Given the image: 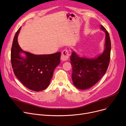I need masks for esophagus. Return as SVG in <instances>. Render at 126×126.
Returning <instances> with one entry per match:
<instances>
[{"instance_id": "34e87169", "label": "esophagus", "mask_w": 126, "mask_h": 126, "mask_svg": "<svg viewBox=\"0 0 126 126\" xmlns=\"http://www.w3.org/2000/svg\"><path fill=\"white\" fill-rule=\"evenodd\" d=\"M69 55H70L68 49H64V50H63L62 53V56H61L62 60L63 61L67 60L69 58Z\"/></svg>"}]
</instances>
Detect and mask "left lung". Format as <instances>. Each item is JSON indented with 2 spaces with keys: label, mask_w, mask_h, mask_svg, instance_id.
Here are the masks:
<instances>
[{
  "label": "left lung",
  "mask_w": 126,
  "mask_h": 126,
  "mask_svg": "<svg viewBox=\"0 0 126 126\" xmlns=\"http://www.w3.org/2000/svg\"><path fill=\"white\" fill-rule=\"evenodd\" d=\"M106 33L105 49L98 57L89 59L79 57L74 52L71 56L73 84L78 89L86 90L94 85L104 75L110 62L111 41L108 32L101 25Z\"/></svg>",
  "instance_id": "obj_1"
}]
</instances>
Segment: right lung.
Listing matches in <instances>:
<instances>
[{
    "instance_id": "add662e5",
    "label": "right lung",
    "mask_w": 126,
    "mask_h": 126,
    "mask_svg": "<svg viewBox=\"0 0 126 126\" xmlns=\"http://www.w3.org/2000/svg\"><path fill=\"white\" fill-rule=\"evenodd\" d=\"M21 27L14 38L11 60L14 73L20 82L28 89L39 92L46 89L50 84L54 69L61 62V53L48 55H34L22 50L17 38ZM24 53L26 58L19 56Z\"/></svg>"
}]
</instances>
